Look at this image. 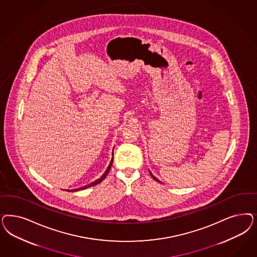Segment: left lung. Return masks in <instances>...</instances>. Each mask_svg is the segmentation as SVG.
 Returning <instances> with one entry per match:
<instances>
[{"label":"left lung","instance_id":"left-lung-1","mask_svg":"<svg viewBox=\"0 0 257 257\" xmlns=\"http://www.w3.org/2000/svg\"><path fill=\"white\" fill-rule=\"evenodd\" d=\"M150 175H151V177H152V178H153V179H154V180H155V181H157V182H160V181H159V180H158V179H156V178H155V177H154V176H153V175H152V173H150Z\"/></svg>","mask_w":257,"mask_h":257}]
</instances>
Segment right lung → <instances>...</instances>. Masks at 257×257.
Wrapping results in <instances>:
<instances>
[{
    "mask_svg": "<svg viewBox=\"0 0 257 257\" xmlns=\"http://www.w3.org/2000/svg\"><path fill=\"white\" fill-rule=\"evenodd\" d=\"M112 161H113V159L111 160V162H110V164H109V166H108V168H107V170H106V172L103 174V176L98 179V180H96L95 182H91L90 183L88 186H84V187H81V188H78V189H74V190H68L69 192L70 191H78V190H83V189H85V188H88V187H91V186H93V185H96V184H98L100 182H102L106 177H107V175L108 174V172H109V170H110V167H111V165H112Z\"/></svg>",
    "mask_w": 257,
    "mask_h": 257,
    "instance_id": "obj_1",
    "label": "right lung"
}]
</instances>
